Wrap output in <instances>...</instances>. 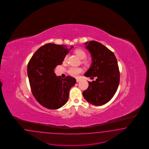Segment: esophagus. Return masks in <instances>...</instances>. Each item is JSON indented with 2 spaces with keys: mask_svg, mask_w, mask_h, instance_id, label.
Returning a JSON list of instances; mask_svg holds the SVG:
<instances>
[{
  "mask_svg": "<svg viewBox=\"0 0 149 149\" xmlns=\"http://www.w3.org/2000/svg\"><path fill=\"white\" fill-rule=\"evenodd\" d=\"M80 81V79H77V82H79V81Z\"/></svg>",
  "mask_w": 149,
  "mask_h": 149,
  "instance_id": "esophagus-1",
  "label": "esophagus"
}]
</instances>
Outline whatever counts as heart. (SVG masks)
Segmentation results:
<instances>
[{
  "label": "heart",
  "instance_id": "obj_1",
  "mask_svg": "<svg viewBox=\"0 0 149 149\" xmlns=\"http://www.w3.org/2000/svg\"><path fill=\"white\" fill-rule=\"evenodd\" d=\"M75 54H77V56L81 59H84L86 57V52L82 49H78L75 50ZM67 59V57H65L64 59V61H65ZM85 63H87V61H84ZM83 72V69L79 67H70L68 70V73L73 77H77L80 73Z\"/></svg>",
  "mask_w": 149,
  "mask_h": 149
}]
</instances>
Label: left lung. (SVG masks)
Segmentation results:
<instances>
[{
  "mask_svg": "<svg viewBox=\"0 0 149 149\" xmlns=\"http://www.w3.org/2000/svg\"><path fill=\"white\" fill-rule=\"evenodd\" d=\"M85 44L90 53L92 63L84 75L97 77V79L88 81V87L82 95L91 104L102 105L109 102L117 91L120 82L117 59L112 51L99 42L90 41Z\"/></svg>",
  "mask_w": 149,
  "mask_h": 149,
  "instance_id": "obj_1",
  "label": "left lung"
}]
</instances>
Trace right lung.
Returning a JSON list of instances; mask_svg holds the SVG:
<instances>
[{"label": "right lung", "mask_w": 149, "mask_h": 149, "mask_svg": "<svg viewBox=\"0 0 149 149\" xmlns=\"http://www.w3.org/2000/svg\"><path fill=\"white\" fill-rule=\"evenodd\" d=\"M73 48L49 43L40 47L27 65V74L32 93L40 104L49 109H58L68 101L69 91L76 82L70 76H56L54 69L61 65Z\"/></svg>", "instance_id": "add662e5"}]
</instances>
